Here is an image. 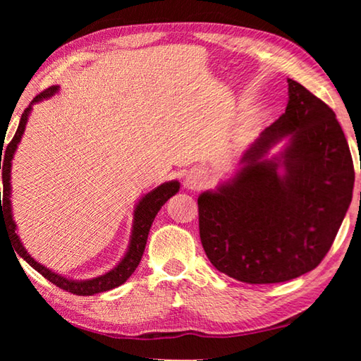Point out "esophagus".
Returning <instances> with one entry per match:
<instances>
[{
  "mask_svg": "<svg viewBox=\"0 0 361 361\" xmlns=\"http://www.w3.org/2000/svg\"><path fill=\"white\" fill-rule=\"evenodd\" d=\"M206 180H208L206 171H203L202 167H192L186 173V178L183 181V185H185L186 189H200L204 186Z\"/></svg>",
  "mask_w": 361,
  "mask_h": 361,
  "instance_id": "obj_1",
  "label": "esophagus"
}]
</instances>
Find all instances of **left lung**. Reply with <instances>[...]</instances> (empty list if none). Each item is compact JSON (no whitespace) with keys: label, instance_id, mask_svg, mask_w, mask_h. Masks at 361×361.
Returning a JSON list of instances; mask_svg holds the SVG:
<instances>
[{"label":"left lung","instance_id":"1","mask_svg":"<svg viewBox=\"0 0 361 361\" xmlns=\"http://www.w3.org/2000/svg\"><path fill=\"white\" fill-rule=\"evenodd\" d=\"M287 82L286 113L250 145L231 178L198 197L206 256L247 283L286 282L317 268L352 202L354 163L335 113ZM282 139L286 147L267 159Z\"/></svg>","mask_w":361,"mask_h":361}]
</instances>
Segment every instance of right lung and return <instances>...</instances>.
Segmentation results:
<instances>
[{
  "label": "right lung",
  "mask_w": 361,
  "mask_h": 361,
  "mask_svg": "<svg viewBox=\"0 0 361 361\" xmlns=\"http://www.w3.org/2000/svg\"><path fill=\"white\" fill-rule=\"evenodd\" d=\"M59 88L60 87H57V85L49 87L48 90H44L43 93L34 97V101L30 102V105L25 110V113L21 114L17 132H15V136L12 137V141L9 142L7 149L4 150V155H3V152L0 153V155H3V158H0V169L3 166V171H1V173H3V206H1V198H0V229L3 226L6 229V233H9L15 252H17L20 257L25 259L26 262L34 268V270H37L49 282H52L54 286L70 291V293H73V295L91 296V295L102 293V291H109L111 288H116V287L122 286V283H124L130 278V276L133 274L136 267L141 262V257L144 255V248H145V243H147V237H149V231H150L153 220H155L158 211L161 209V206H163L172 195L178 192L180 183L176 180L163 183V185H159L158 188L150 190V192L145 194L141 200L137 202V204L135 206V211H133L132 235H130V243H128L126 255L121 259V262L113 268V270L106 271L105 274H101V276H97V278L87 279V281H74V279L65 278V276L49 270V268H46L40 262H37L34 257H30L26 248L23 247V243L17 234V225H15V220L12 216V202H11L12 159H13L15 152H17V147L21 141V136H23V133H25L29 114H30V111H32V105L37 102H42L43 99H48V97L54 96L59 91Z\"/></svg>",
  "instance_id": "right-lung-1"
}]
</instances>
